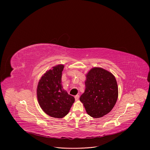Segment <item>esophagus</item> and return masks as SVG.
<instances>
[{
  "label": "esophagus",
  "instance_id": "1",
  "mask_svg": "<svg viewBox=\"0 0 150 150\" xmlns=\"http://www.w3.org/2000/svg\"><path fill=\"white\" fill-rule=\"evenodd\" d=\"M79 95H76L75 96V100H78V99H79Z\"/></svg>",
  "mask_w": 150,
  "mask_h": 150
}]
</instances>
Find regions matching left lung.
<instances>
[{
    "label": "left lung",
    "instance_id": "obj_1",
    "mask_svg": "<svg viewBox=\"0 0 150 150\" xmlns=\"http://www.w3.org/2000/svg\"><path fill=\"white\" fill-rule=\"evenodd\" d=\"M85 89L79 100L87 114L100 118L108 114L118 98V86L115 76L102 68H91L86 74Z\"/></svg>",
    "mask_w": 150,
    "mask_h": 150
}]
</instances>
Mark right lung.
Wrapping results in <instances>:
<instances>
[{"label": "right lung", "instance_id": "right-lung-1", "mask_svg": "<svg viewBox=\"0 0 150 150\" xmlns=\"http://www.w3.org/2000/svg\"><path fill=\"white\" fill-rule=\"evenodd\" d=\"M64 65L52 67L42 75L38 83L37 96L41 109L47 115L63 118L69 113L75 98L63 88L62 74Z\"/></svg>", "mask_w": 150, "mask_h": 150}]
</instances>
